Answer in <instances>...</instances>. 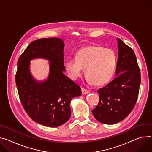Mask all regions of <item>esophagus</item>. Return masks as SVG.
Returning a JSON list of instances; mask_svg holds the SVG:
<instances>
[{"label": "esophagus", "instance_id": "1", "mask_svg": "<svg viewBox=\"0 0 152 152\" xmlns=\"http://www.w3.org/2000/svg\"><path fill=\"white\" fill-rule=\"evenodd\" d=\"M88 93H89V91H88L87 90H86L85 88H82V94H86Z\"/></svg>", "mask_w": 152, "mask_h": 152}]
</instances>
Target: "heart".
<instances>
[{
    "mask_svg": "<svg viewBox=\"0 0 152 152\" xmlns=\"http://www.w3.org/2000/svg\"><path fill=\"white\" fill-rule=\"evenodd\" d=\"M117 57L110 48L99 46H88L79 50L75 59L69 58L65 62V68L69 76L77 79L86 69V76L95 86H102L113 78L116 68Z\"/></svg>",
    "mask_w": 152,
    "mask_h": 152,
    "instance_id": "1",
    "label": "heart"
}]
</instances>
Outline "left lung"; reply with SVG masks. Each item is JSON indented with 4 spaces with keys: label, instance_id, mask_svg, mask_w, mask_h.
<instances>
[{
    "label": "left lung",
    "instance_id": "left-lung-1",
    "mask_svg": "<svg viewBox=\"0 0 152 152\" xmlns=\"http://www.w3.org/2000/svg\"><path fill=\"white\" fill-rule=\"evenodd\" d=\"M118 58L115 79L99 88V101L92 113L105 124L125 119L134 107L141 84V74L133 50L117 38Z\"/></svg>",
    "mask_w": 152,
    "mask_h": 152
}]
</instances>
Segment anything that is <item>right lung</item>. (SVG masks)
Masks as SVG:
<instances>
[{"label":"right lung","instance_id":"add662e5","mask_svg":"<svg viewBox=\"0 0 152 152\" xmlns=\"http://www.w3.org/2000/svg\"><path fill=\"white\" fill-rule=\"evenodd\" d=\"M64 43L57 37L36 40L27 47L18 62L16 83L26 113L36 122L49 127L63 125L71 116L70 102L81 88L64 72ZM50 61L47 80L37 81L30 72V61Z\"/></svg>","mask_w":152,"mask_h":152}]
</instances>
